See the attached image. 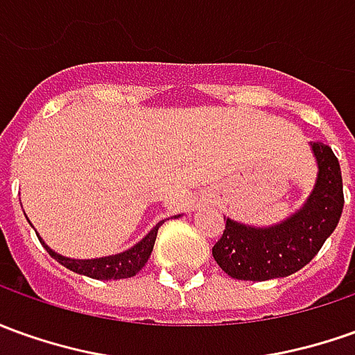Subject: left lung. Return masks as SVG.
Instances as JSON below:
<instances>
[{
  "label": "left lung",
  "mask_w": 355,
  "mask_h": 355,
  "mask_svg": "<svg viewBox=\"0 0 355 355\" xmlns=\"http://www.w3.org/2000/svg\"><path fill=\"white\" fill-rule=\"evenodd\" d=\"M319 175L305 207L275 228H249L226 220L212 257L232 278L263 282L304 268L331 236L344 209L342 173L331 146L313 143Z\"/></svg>",
  "instance_id": "8db88e82"
}]
</instances>
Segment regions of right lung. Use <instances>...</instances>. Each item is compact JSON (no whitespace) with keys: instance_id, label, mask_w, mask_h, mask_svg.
<instances>
[{"instance_id":"obj_1","label":"right lung","mask_w":355,"mask_h":355,"mask_svg":"<svg viewBox=\"0 0 355 355\" xmlns=\"http://www.w3.org/2000/svg\"><path fill=\"white\" fill-rule=\"evenodd\" d=\"M162 222H158L148 234L146 238H143L135 248H131L129 251H123L119 255L112 257H102V259H89V261H75V259H67V257H61L58 253H53L48 245H44L46 251L50 253L58 263L63 266H67L73 272H79V275L90 276V278H96V280H117V278H131L135 276L145 263L150 259L153 253L154 241L158 236V228L162 226Z\"/></svg>"}]
</instances>
